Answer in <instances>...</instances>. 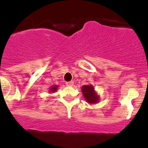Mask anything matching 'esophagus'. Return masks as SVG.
<instances>
[{
  "mask_svg": "<svg viewBox=\"0 0 148 148\" xmlns=\"http://www.w3.org/2000/svg\"><path fill=\"white\" fill-rule=\"evenodd\" d=\"M66 85H67V86L71 87V86H73V85H74V82H67L66 83Z\"/></svg>",
  "mask_w": 148,
  "mask_h": 148,
  "instance_id": "1",
  "label": "esophagus"
}]
</instances>
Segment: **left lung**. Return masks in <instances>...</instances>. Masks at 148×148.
<instances>
[{
	"label": "left lung",
	"instance_id": "8db88e82",
	"mask_svg": "<svg viewBox=\"0 0 148 148\" xmlns=\"http://www.w3.org/2000/svg\"><path fill=\"white\" fill-rule=\"evenodd\" d=\"M82 93L85 98V100L88 103L94 104V103H98L100 100L99 96L95 90V88L93 85H83L82 87Z\"/></svg>",
	"mask_w": 148,
	"mask_h": 148
}]
</instances>
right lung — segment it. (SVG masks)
Here are the masks:
<instances>
[{
  "label": "right lung",
  "instance_id": "1",
  "mask_svg": "<svg viewBox=\"0 0 148 148\" xmlns=\"http://www.w3.org/2000/svg\"><path fill=\"white\" fill-rule=\"evenodd\" d=\"M58 88V85H53V86L50 87L49 88V93H55V91L57 90Z\"/></svg>",
  "mask_w": 148,
  "mask_h": 148
}]
</instances>
